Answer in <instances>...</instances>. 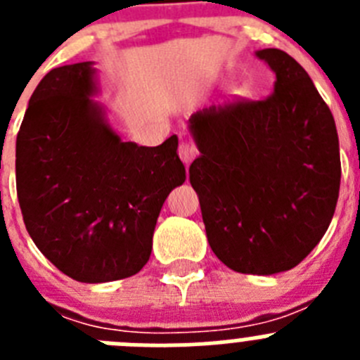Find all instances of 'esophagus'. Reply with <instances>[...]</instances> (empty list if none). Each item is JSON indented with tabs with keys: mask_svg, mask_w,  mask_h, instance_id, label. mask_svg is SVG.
Segmentation results:
<instances>
[{
	"mask_svg": "<svg viewBox=\"0 0 360 360\" xmlns=\"http://www.w3.org/2000/svg\"><path fill=\"white\" fill-rule=\"evenodd\" d=\"M178 155H180L184 164L189 165L191 162L198 157V149H196L193 144H189V142H182V144L178 146Z\"/></svg>",
	"mask_w": 360,
	"mask_h": 360,
	"instance_id": "obj_1",
	"label": "esophagus"
}]
</instances>
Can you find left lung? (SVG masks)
<instances>
[{"label":"left lung","instance_id":"obj_1","mask_svg":"<svg viewBox=\"0 0 360 360\" xmlns=\"http://www.w3.org/2000/svg\"><path fill=\"white\" fill-rule=\"evenodd\" d=\"M256 57L276 73L274 91L191 115L200 157L189 180L219 262L270 276L299 265L328 231L341 157L332 111L303 66L278 49Z\"/></svg>","mask_w":360,"mask_h":360}]
</instances>
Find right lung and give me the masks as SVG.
Here are the masks:
<instances>
[{"label": "right lung", "instance_id": "right-lung-1", "mask_svg": "<svg viewBox=\"0 0 360 360\" xmlns=\"http://www.w3.org/2000/svg\"><path fill=\"white\" fill-rule=\"evenodd\" d=\"M97 94L91 61L50 70L15 141L25 227L49 262L81 283L136 274L165 198L186 182L178 136L157 148L124 142Z\"/></svg>", "mask_w": 360, "mask_h": 360}]
</instances>
